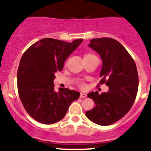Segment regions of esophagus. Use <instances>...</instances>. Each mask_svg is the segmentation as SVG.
<instances>
[{
    "label": "esophagus",
    "instance_id": "obj_1",
    "mask_svg": "<svg viewBox=\"0 0 151 151\" xmlns=\"http://www.w3.org/2000/svg\"><path fill=\"white\" fill-rule=\"evenodd\" d=\"M86 96H87V94H86V93H80V98H85V97H86Z\"/></svg>",
    "mask_w": 151,
    "mask_h": 151
}]
</instances>
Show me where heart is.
Returning a JSON list of instances; mask_svg holds the SVG:
<instances>
[{
  "instance_id": "1",
  "label": "heart",
  "mask_w": 151,
  "mask_h": 151,
  "mask_svg": "<svg viewBox=\"0 0 151 151\" xmlns=\"http://www.w3.org/2000/svg\"><path fill=\"white\" fill-rule=\"evenodd\" d=\"M91 55H92V54H90V53L86 54V55H84V56H83V58H86V57L91 56ZM79 86H80L81 88H83L85 86V84H84V83H83V82H80V83H79Z\"/></svg>"
}]
</instances>
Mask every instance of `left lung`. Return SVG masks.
Returning a JSON list of instances; mask_svg holds the SVG:
<instances>
[{"mask_svg": "<svg viewBox=\"0 0 151 151\" xmlns=\"http://www.w3.org/2000/svg\"><path fill=\"white\" fill-rule=\"evenodd\" d=\"M102 58L99 85L108 86V92H91L88 97L95 106L86 112L91 122L109 125L123 117L132 107L139 86L137 65L128 51L117 40L108 37L91 40L88 45Z\"/></svg>", "mask_w": 151, "mask_h": 151, "instance_id": "left-lung-1", "label": "left lung"}]
</instances>
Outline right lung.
<instances>
[{
  "instance_id": "add662e5",
  "label": "right lung",
  "mask_w": 151,
  "mask_h": 151,
  "mask_svg": "<svg viewBox=\"0 0 151 151\" xmlns=\"http://www.w3.org/2000/svg\"><path fill=\"white\" fill-rule=\"evenodd\" d=\"M82 39L72 43L44 38L23 53L17 70V90L23 107L33 119L43 124L59 122L66 114L80 93L68 88L54 90L55 73L62 71L68 57L80 46Z\"/></svg>"
}]
</instances>
